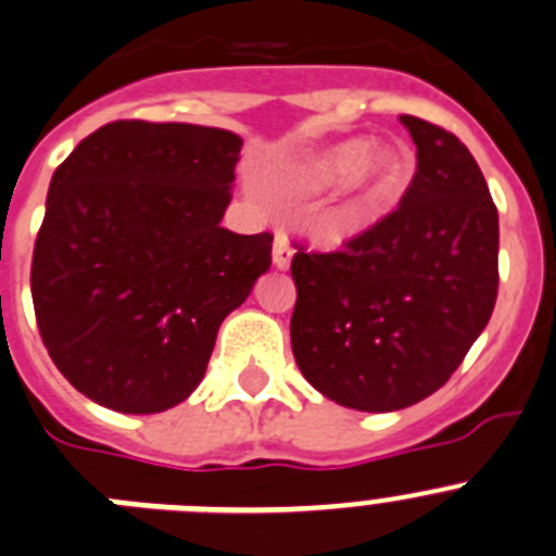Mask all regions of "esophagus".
<instances>
[{"label": "esophagus", "mask_w": 556, "mask_h": 556, "mask_svg": "<svg viewBox=\"0 0 556 556\" xmlns=\"http://www.w3.org/2000/svg\"><path fill=\"white\" fill-rule=\"evenodd\" d=\"M292 245H289L287 235H275L273 242V262L278 269H287L292 264Z\"/></svg>", "instance_id": "obj_1"}]
</instances>
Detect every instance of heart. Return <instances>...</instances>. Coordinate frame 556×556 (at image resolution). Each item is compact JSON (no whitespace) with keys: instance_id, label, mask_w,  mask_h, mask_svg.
Returning <instances> with one entry per match:
<instances>
[{"instance_id":"1","label":"heart","mask_w":556,"mask_h":556,"mask_svg":"<svg viewBox=\"0 0 556 556\" xmlns=\"http://www.w3.org/2000/svg\"><path fill=\"white\" fill-rule=\"evenodd\" d=\"M409 172V155L401 147H374L368 139H349L314 152L289 172V188L316 193L343 182L341 202L330 210L325 226L332 235H349L368 224L374 213L401 188Z\"/></svg>"}]
</instances>
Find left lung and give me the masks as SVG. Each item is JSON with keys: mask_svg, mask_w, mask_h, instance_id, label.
Here are the masks:
<instances>
[{"mask_svg": "<svg viewBox=\"0 0 556 556\" xmlns=\"http://www.w3.org/2000/svg\"><path fill=\"white\" fill-rule=\"evenodd\" d=\"M417 172L399 210L343 251L298 245L292 352L336 404L395 412L442 388L489 325L500 218L467 147L404 114Z\"/></svg>", "mask_w": 556, "mask_h": 556, "instance_id": "obj_1", "label": "left lung"}]
</instances>
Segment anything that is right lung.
<instances>
[{
  "instance_id": "obj_1",
  "label": "right lung",
  "mask_w": 556,
  "mask_h": 556,
  "mask_svg": "<svg viewBox=\"0 0 556 556\" xmlns=\"http://www.w3.org/2000/svg\"><path fill=\"white\" fill-rule=\"evenodd\" d=\"M240 150L231 130L119 119L51 177L31 303L54 366L94 404L155 415L188 399L269 269V231L220 226Z\"/></svg>"
}]
</instances>
